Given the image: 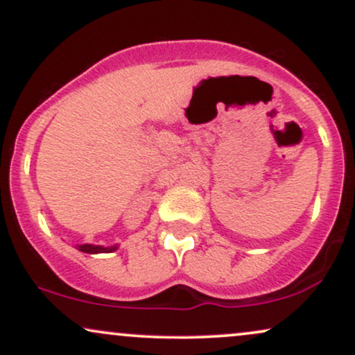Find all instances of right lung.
<instances>
[{"label": "right lung", "instance_id": "add662e5", "mask_svg": "<svg viewBox=\"0 0 355 355\" xmlns=\"http://www.w3.org/2000/svg\"><path fill=\"white\" fill-rule=\"evenodd\" d=\"M80 252H85V254H110V252L116 250L118 245L112 247H103V245H92V243H83V245H76Z\"/></svg>", "mask_w": 355, "mask_h": 355}]
</instances>
